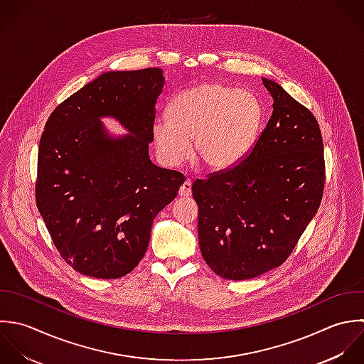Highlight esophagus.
Returning a JSON list of instances; mask_svg holds the SVG:
<instances>
[{"instance_id":"esophagus-1","label":"esophagus","mask_w":364,"mask_h":364,"mask_svg":"<svg viewBox=\"0 0 364 364\" xmlns=\"http://www.w3.org/2000/svg\"><path fill=\"white\" fill-rule=\"evenodd\" d=\"M178 194H180L181 197H186V198L191 196V181H190V180H186V181L181 184Z\"/></svg>"}]
</instances>
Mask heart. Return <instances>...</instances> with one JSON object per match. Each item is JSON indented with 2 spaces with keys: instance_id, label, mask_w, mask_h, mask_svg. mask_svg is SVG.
Wrapping results in <instances>:
<instances>
[{
  "instance_id": "1",
  "label": "heart",
  "mask_w": 364,
  "mask_h": 364,
  "mask_svg": "<svg viewBox=\"0 0 364 364\" xmlns=\"http://www.w3.org/2000/svg\"><path fill=\"white\" fill-rule=\"evenodd\" d=\"M262 124L257 96L237 87L208 82L177 93L167 117L153 124V141L163 164L174 167L191 157L211 171L238 164L252 147Z\"/></svg>"
}]
</instances>
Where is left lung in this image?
<instances>
[{"label": "left lung", "mask_w": 364, "mask_h": 364, "mask_svg": "<svg viewBox=\"0 0 364 364\" xmlns=\"http://www.w3.org/2000/svg\"><path fill=\"white\" fill-rule=\"evenodd\" d=\"M272 116L234 167L193 183L200 250L221 278L244 281L281 267L322 203L323 140L314 113L262 79Z\"/></svg>", "instance_id": "1"}]
</instances>
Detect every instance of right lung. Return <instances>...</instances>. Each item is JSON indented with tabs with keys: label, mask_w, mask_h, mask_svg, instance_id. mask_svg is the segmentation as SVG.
I'll use <instances>...</instances> for the list:
<instances>
[{
	"label": "right lung",
	"mask_w": 364,
	"mask_h": 364,
	"mask_svg": "<svg viewBox=\"0 0 364 364\" xmlns=\"http://www.w3.org/2000/svg\"><path fill=\"white\" fill-rule=\"evenodd\" d=\"M160 68L106 72L59 103L46 120L35 200L55 248L75 271L99 279L132 272L146 254L154 217L184 176L149 157ZM102 115L132 133L109 138Z\"/></svg>",
	"instance_id": "1"
}]
</instances>
